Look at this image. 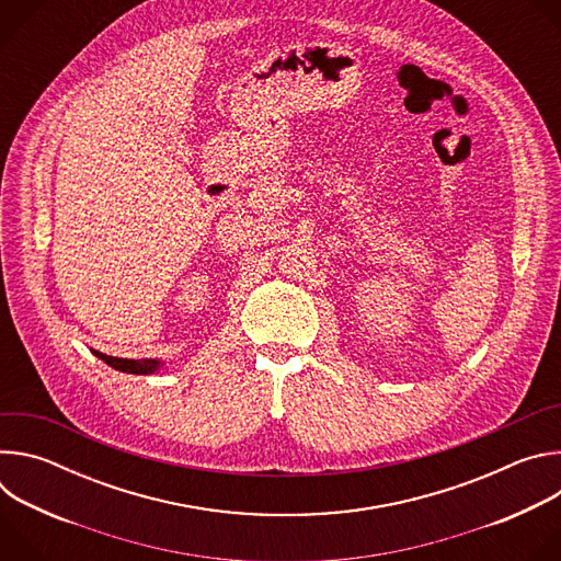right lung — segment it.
I'll return each instance as SVG.
<instances>
[{
	"instance_id": "add662e5",
	"label": "right lung",
	"mask_w": 561,
	"mask_h": 561,
	"mask_svg": "<svg viewBox=\"0 0 561 561\" xmlns=\"http://www.w3.org/2000/svg\"><path fill=\"white\" fill-rule=\"evenodd\" d=\"M102 362H106L108 366H113L115 370H122V373H133V375H148V373H154L159 368V362L157 359H122V357H111V355H104V353H98L93 351Z\"/></svg>"
}]
</instances>
